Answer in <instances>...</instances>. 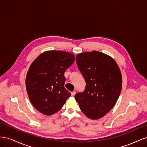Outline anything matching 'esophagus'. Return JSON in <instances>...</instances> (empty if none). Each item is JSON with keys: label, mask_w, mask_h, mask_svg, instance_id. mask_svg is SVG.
<instances>
[{"label": "esophagus", "mask_w": 147, "mask_h": 147, "mask_svg": "<svg viewBox=\"0 0 147 147\" xmlns=\"http://www.w3.org/2000/svg\"><path fill=\"white\" fill-rule=\"evenodd\" d=\"M75 94H76V91L74 90L72 92H71V95H72V96H74Z\"/></svg>", "instance_id": "obj_1"}]
</instances>
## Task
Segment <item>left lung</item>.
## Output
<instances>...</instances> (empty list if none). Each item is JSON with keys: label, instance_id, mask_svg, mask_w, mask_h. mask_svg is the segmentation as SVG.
<instances>
[{"label": "left lung", "instance_id": "1", "mask_svg": "<svg viewBox=\"0 0 147 147\" xmlns=\"http://www.w3.org/2000/svg\"><path fill=\"white\" fill-rule=\"evenodd\" d=\"M76 60L86 87L74 98L88 118H101L115 105L119 97L122 89L120 69L112 57L95 50L78 54Z\"/></svg>", "mask_w": 147, "mask_h": 147}]
</instances>
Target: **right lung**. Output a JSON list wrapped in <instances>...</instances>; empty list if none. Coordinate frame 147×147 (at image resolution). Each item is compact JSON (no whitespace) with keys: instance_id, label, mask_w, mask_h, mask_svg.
Instances as JSON below:
<instances>
[{"instance_id":"add662e5","label":"right lung","mask_w":147,"mask_h":147,"mask_svg":"<svg viewBox=\"0 0 147 147\" xmlns=\"http://www.w3.org/2000/svg\"><path fill=\"white\" fill-rule=\"evenodd\" d=\"M74 60L71 53L49 50L33 61L26 74V88L37 111L50 116L61 110L71 95L64 87V74Z\"/></svg>"}]
</instances>
